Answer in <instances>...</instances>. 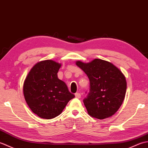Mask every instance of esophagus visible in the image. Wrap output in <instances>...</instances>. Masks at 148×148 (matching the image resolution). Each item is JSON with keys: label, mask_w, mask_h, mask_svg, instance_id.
<instances>
[{"label": "esophagus", "mask_w": 148, "mask_h": 148, "mask_svg": "<svg viewBox=\"0 0 148 148\" xmlns=\"http://www.w3.org/2000/svg\"><path fill=\"white\" fill-rule=\"evenodd\" d=\"M75 97L77 99H80L81 98V94L79 93H75Z\"/></svg>", "instance_id": "34e87169"}]
</instances>
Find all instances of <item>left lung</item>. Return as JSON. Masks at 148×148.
<instances>
[{
	"label": "left lung",
	"mask_w": 148,
	"mask_h": 148,
	"mask_svg": "<svg viewBox=\"0 0 148 148\" xmlns=\"http://www.w3.org/2000/svg\"><path fill=\"white\" fill-rule=\"evenodd\" d=\"M76 64L90 80V92L83 100L88 114L99 119L111 117L120 108L126 94L123 74L111 63L101 59L89 63L77 61Z\"/></svg>",
	"instance_id": "8db88e82"
}]
</instances>
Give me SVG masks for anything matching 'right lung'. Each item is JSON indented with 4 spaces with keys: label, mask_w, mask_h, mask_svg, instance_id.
Wrapping results in <instances>:
<instances>
[{
    "label": "right lung",
    "mask_w": 148,
    "mask_h": 148,
    "mask_svg": "<svg viewBox=\"0 0 148 148\" xmlns=\"http://www.w3.org/2000/svg\"><path fill=\"white\" fill-rule=\"evenodd\" d=\"M61 64L47 60L31 69L23 84V95L32 111L39 117L50 119L60 115L74 98L64 81L58 78Z\"/></svg>",
    "instance_id": "right-lung-1"
}]
</instances>
